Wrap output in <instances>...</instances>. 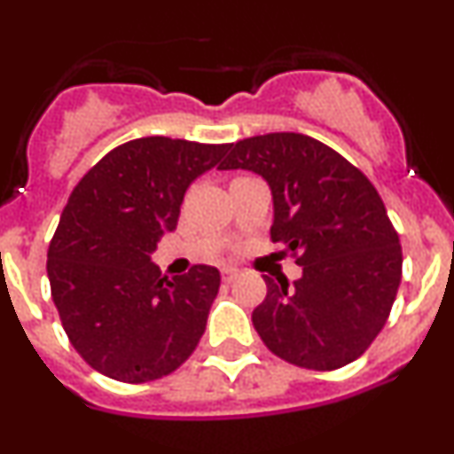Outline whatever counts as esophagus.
I'll return each instance as SVG.
<instances>
[{
  "instance_id": "1",
  "label": "esophagus",
  "mask_w": 454,
  "mask_h": 454,
  "mask_svg": "<svg viewBox=\"0 0 454 454\" xmlns=\"http://www.w3.org/2000/svg\"><path fill=\"white\" fill-rule=\"evenodd\" d=\"M237 277H239V270H237V268H222V278L226 283L235 281Z\"/></svg>"
}]
</instances>
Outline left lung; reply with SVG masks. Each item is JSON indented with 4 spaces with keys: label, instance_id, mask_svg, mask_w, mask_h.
<instances>
[{
    "label": "left lung",
    "instance_id": "1",
    "mask_svg": "<svg viewBox=\"0 0 454 454\" xmlns=\"http://www.w3.org/2000/svg\"><path fill=\"white\" fill-rule=\"evenodd\" d=\"M219 168H246L272 193L270 237L296 254L301 278L263 277L253 325L272 354L305 369L354 363L387 323L402 281L400 237L373 184L340 153L303 134L231 145Z\"/></svg>",
    "mask_w": 454,
    "mask_h": 454
}]
</instances>
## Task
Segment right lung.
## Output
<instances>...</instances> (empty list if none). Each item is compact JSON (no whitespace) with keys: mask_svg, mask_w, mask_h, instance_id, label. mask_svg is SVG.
Instances as JSON below:
<instances>
[{"mask_svg":"<svg viewBox=\"0 0 454 454\" xmlns=\"http://www.w3.org/2000/svg\"><path fill=\"white\" fill-rule=\"evenodd\" d=\"M231 145L149 136L109 151L72 191L48 250L52 301L90 367L149 382L193 354L219 292V270L162 277L151 254L176 231L195 177Z\"/></svg>","mask_w":454,"mask_h":454,"instance_id":"add662e5","label":"right lung"}]
</instances>
